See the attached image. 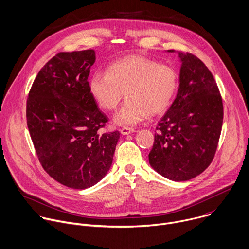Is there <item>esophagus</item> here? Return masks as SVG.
I'll return each mask as SVG.
<instances>
[{
    "mask_svg": "<svg viewBox=\"0 0 249 249\" xmlns=\"http://www.w3.org/2000/svg\"><path fill=\"white\" fill-rule=\"evenodd\" d=\"M134 132H135V130H134V129H132V128H128V127L122 128V129L120 130V133H121L122 135H129V134L134 133Z\"/></svg>",
    "mask_w": 249,
    "mask_h": 249,
    "instance_id": "obj_1",
    "label": "esophagus"
}]
</instances>
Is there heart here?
<instances>
[{
  "mask_svg": "<svg viewBox=\"0 0 249 249\" xmlns=\"http://www.w3.org/2000/svg\"><path fill=\"white\" fill-rule=\"evenodd\" d=\"M178 85L176 71L168 65L142 55H129L110 64L107 73H95L89 90L105 110L115 109L125 92L127 101L114 114L113 123L131 127L145 119L148 113L166 109Z\"/></svg>",
  "mask_w": 249,
  "mask_h": 249,
  "instance_id": "heart-1",
  "label": "heart"
}]
</instances>
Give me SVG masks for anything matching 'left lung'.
I'll list each match as a JSON object with an SVG mask.
<instances>
[{
    "label": "left lung",
    "instance_id": "8db88e82",
    "mask_svg": "<svg viewBox=\"0 0 249 249\" xmlns=\"http://www.w3.org/2000/svg\"><path fill=\"white\" fill-rule=\"evenodd\" d=\"M177 53L181 62L179 88L158 121L148 160L161 176L183 182L201 174L211 163L222 130L223 103L205 64L192 53Z\"/></svg>",
    "mask_w": 249,
    "mask_h": 249
}]
</instances>
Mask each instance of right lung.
I'll list each match as a JSON object with an SVG mask.
<instances>
[{"mask_svg": "<svg viewBox=\"0 0 249 249\" xmlns=\"http://www.w3.org/2000/svg\"><path fill=\"white\" fill-rule=\"evenodd\" d=\"M95 61L94 50L57 53L39 71L27 100V126L43 168L76 190L107 175L120 137L99 133L107 118L89 90Z\"/></svg>", "mask_w": 249, "mask_h": 249, "instance_id": "right-lung-1", "label": "right lung"}]
</instances>
